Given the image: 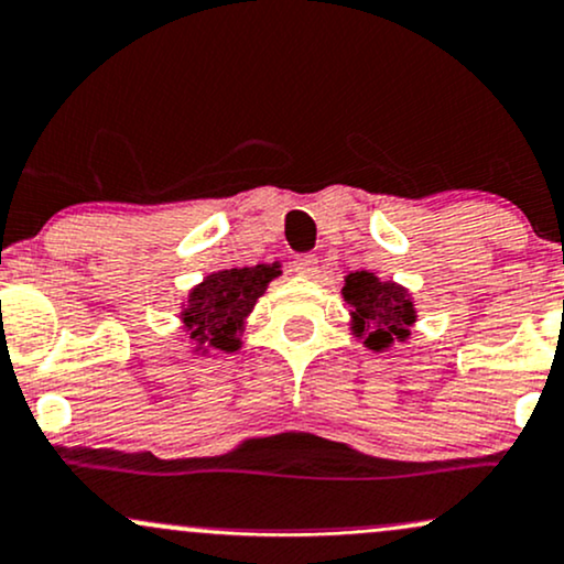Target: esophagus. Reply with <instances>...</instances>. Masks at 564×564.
Returning a JSON list of instances; mask_svg holds the SVG:
<instances>
[{"label":"esophagus","mask_w":564,"mask_h":564,"mask_svg":"<svg viewBox=\"0 0 564 564\" xmlns=\"http://www.w3.org/2000/svg\"><path fill=\"white\" fill-rule=\"evenodd\" d=\"M292 264L294 272H300V275L305 278H313L315 272H318V257H315V253H296Z\"/></svg>","instance_id":"esophagus-1"}]
</instances>
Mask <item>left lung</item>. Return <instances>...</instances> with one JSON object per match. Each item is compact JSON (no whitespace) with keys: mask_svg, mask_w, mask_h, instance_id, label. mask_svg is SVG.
<instances>
[{"mask_svg":"<svg viewBox=\"0 0 564 564\" xmlns=\"http://www.w3.org/2000/svg\"><path fill=\"white\" fill-rule=\"evenodd\" d=\"M345 302L352 307V332L364 337V345L382 350L393 339H406L414 324V307L410 294L391 281H380L372 272H350L343 286Z\"/></svg>","mask_w":564,"mask_h":564,"instance_id":"obj_1","label":"left lung"}]
</instances>
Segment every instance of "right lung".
<instances>
[{
	"mask_svg": "<svg viewBox=\"0 0 564 564\" xmlns=\"http://www.w3.org/2000/svg\"><path fill=\"white\" fill-rule=\"evenodd\" d=\"M281 275L278 264H257V268H232L208 275L200 286L189 292L182 321L189 343L197 348H214L232 352L240 345V329L246 315L264 294L268 283Z\"/></svg>",
	"mask_w": 564,
	"mask_h": 564,
	"instance_id": "right-lung-1",
	"label": "right lung"
}]
</instances>
